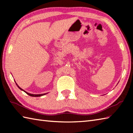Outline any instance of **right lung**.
Segmentation results:
<instances>
[{
    "label": "right lung",
    "mask_w": 133,
    "mask_h": 133,
    "mask_svg": "<svg viewBox=\"0 0 133 133\" xmlns=\"http://www.w3.org/2000/svg\"><path fill=\"white\" fill-rule=\"evenodd\" d=\"M16 85L17 86H18V84H16ZM18 87H19V88L20 89H21V90H23V91H24V90H23V89H22L21 88V87H20L19 86H18ZM25 92H26V94H28V95H30V96H31V97H41V96H42V95H44L45 94H29V93H28V92H26V91H24Z\"/></svg>",
    "instance_id": "1"
}]
</instances>
